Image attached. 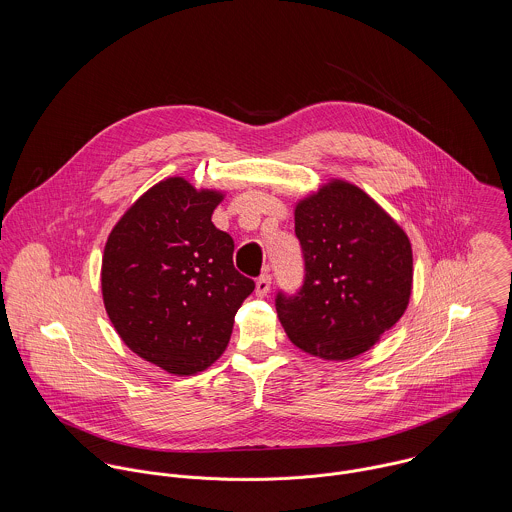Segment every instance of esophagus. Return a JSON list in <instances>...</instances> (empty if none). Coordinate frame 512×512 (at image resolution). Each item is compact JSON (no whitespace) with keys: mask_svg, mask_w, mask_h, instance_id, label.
Wrapping results in <instances>:
<instances>
[{"mask_svg":"<svg viewBox=\"0 0 512 512\" xmlns=\"http://www.w3.org/2000/svg\"><path fill=\"white\" fill-rule=\"evenodd\" d=\"M270 286H272V276L270 274H262L258 280H256V293L260 297H264L266 293L270 292Z\"/></svg>","mask_w":512,"mask_h":512,"instance_id":"34e87169","label":"esophagus"}]
</instances>
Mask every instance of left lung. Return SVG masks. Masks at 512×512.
<instances>
[{
	"label": "left lung",
	"mask_w": 512,
	"mask_h": 512,
	"mask_svg": "<svg viewBox=\"0 0 512 512\" xmlns=\"http://www.w3.org/2000/svg\"><path fill=\"white\" fill-rule=\"evenodd\" d=\"M305 280L278 293V317L295 347L323 361L372 349L404 315L414 280L402 226L349 181L331 179L295 205Z\"/></svg>",
	"instance_id": "left-lung-1"
}]
</instances>
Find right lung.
<instances>
[{"mask_svg": "<svg viewBox=\"0 0 512 512\" xmlns=\"http://www.w3.org/2000/svg\"><path fill=\"white\" fill-rule=\"evenodd\" d=\"M222 191L167 177L122 215L102 256V299L120 339L177 376L224 353L254 282L232 264L234 242L213 224Z\"/></svg>", "mask_w": 512, "mask_h": 512, "instance_id": "1", "label": "right lung"}]
</instances>
